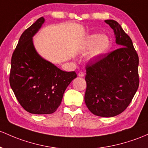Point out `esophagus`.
<instances>
[{
	"label": "esophagus",
	"instance_id": "obj_1",
	"mask_svg": "<svg viewBox=\"0 0 148 148\" xmlns=\"http://www.w3.org/2000/svg\"><path fill=\"white\" fill-rule=\"evenodd\" d=\"M78 75H79V77H84V73L82 72V71H80V72L78 74Z\"/></svg>",
	"mask_w": 148,
	"mask_h": 148
}]
</instances>
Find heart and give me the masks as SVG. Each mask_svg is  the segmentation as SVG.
<instances>
[{"mask_svg":"<svg viewBox=\"0 0 148 148\" xmlns=\"http://www.w3.org/2000/svg\"><path fill=\"white\" fill-rule=\"evenodd\" d=\"M110 46L111 43L108 36L99 34H93L86 38L82 45V51L86 53L91 49L88 55V58L95 60L107 53Z\"/></svg>","mask_w":148,"mask_h":148,"instance_id":"b5f03b06","label":"heart"}]
</instances>
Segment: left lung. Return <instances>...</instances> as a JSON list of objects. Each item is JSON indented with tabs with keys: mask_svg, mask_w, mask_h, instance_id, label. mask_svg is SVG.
Segmentation results:
<instances>
[{
	"mask_svg": "<svg viewBox=\"0 0 148 148\" xmlns=\"http://www.w3.org/2000/svg\"><path fill=\"white\" fill-rule=\"evenodd\" d=\"M105 22L113 29L120 48L86 66L84 100L93 114L112 117L127 108L138 88L139 58L121 25L112 19Z\"/></svg>",
	"mask_w": 148,
	"mask_h": 148,
	"instance_id": "1",
	"label": "left lung"
}]
</instances>
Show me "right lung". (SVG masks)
Here are the masks:
<instances>
[{
	"mask_svg": "<svg viewBox=\"0 0 148 148\" xmlns=\"http://www.w3.org/2000/svg\"><path fill=\"white\" fill-rule=\"evenodd\" d=\"M40 17L21 35L12 53L10 84L21 106L29 113L48 114L56 111L75 71H64L36 51L32 37L44 22Z\"/></svg>",
	"mask_w": 148,
	"mask_h": 148,
	"instance_id": "obj_1",
	"label": "right lung"
}]
</instances>
